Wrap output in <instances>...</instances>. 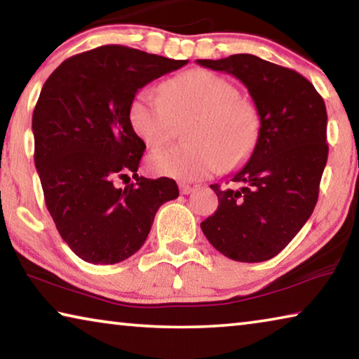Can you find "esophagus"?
Listing matches in <instances>:
<instances>
[{
	"label": "esophagus",
	"instance_id": "1",
	"mask_svg": "<svg viewBox=\"0 0 359 359\" xmlns=\"http://www.w3.org/2000/svg\"><path fill=\"white\" fill-rule=\"evenodd\" d=\"M196 188L191 187V185H187V184H180V194H190L193 193Z\"/></svg>",
	"mask_w": 359,
	"mask_h": 359
}]
</instances>
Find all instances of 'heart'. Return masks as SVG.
I'll return each mask as SVG.
<instances>
[{
    "instance_id": "heart-1",
    "label": "heart",
    "mask_w": 359,
    "mask_h": 359,
    "mask_svg": "<svg viewBox=\"0 0 359 359\" xmlns=\"http://www.w3.org/2000/svg\"><path fill=\"white\" fill-rule=\"evenodd\" d=\"M190 115H194L193 144L150 154L147 166L154 174L184 182L201 180L223 166L238 168L252 155L259 133L257 109L239 98L234 83L215 72H180L160 85V93L139 90L128 109L133 130L149 147L166 142L175 120Z\"/></svg>"
}]
</instances>
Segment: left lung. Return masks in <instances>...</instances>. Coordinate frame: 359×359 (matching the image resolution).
Listing matches in <instances>:
<instances>
[{
  "instance_id": "8db88e82",
  "label": "left lung",
  "mask_w": 359,
  "mask_h": 359,
  "mask_svg": "<svg viewBox=\"0 0 359 359\" xmlns=\"http://www.w3.org/2000/svg\"><path fill=\"white\" fill-rule=\"evenodd\" d=\"M196 63L239 79L259 117L257 144L233 187L210 185L220 204L201 229L224 257L261 263L290 244L317 204L327 160L325 101L299 72L250 53Z\"/></svg>"
}]
</instances>
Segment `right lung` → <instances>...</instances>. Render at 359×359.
Returning a JSON list of instances; mask_svg holds the SVG:
<instances>
[{"instance_id":"add662e5","label":"right lung","mask_w":359,"mask_h":359,"mask_svg":"<svg viewBox=\"0 0 359 359\" xmlns=\"http://www.w3.org/2000/svg\"><path fill=\"white\" fill-rule=\"evenodd\" d=\"M187 63L102 46L65 60L41 90L34 165L60 236L87 263L115 264L135 255L160 205L179 196L175 180L136 174L145 144L128 109L142 87ZM130 173L136 184L114 185Z\"/></svg>"}]
</instances>
